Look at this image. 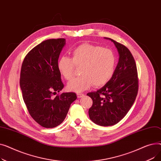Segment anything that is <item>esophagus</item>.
I'll return each instance as SVG.
<instances>
[{"label":"esophagus","instance_id":"1","mask_svg":"<svg viewBox=\"0 0 161 161\" xmlns=\"http://www.w3.org/2000/svg\"><path fill=\"white\" fill-rule=\"evenodd\" d=\"M77 97H78V98H82L84 97V95L82 93H78Z\"/></svg>","mask_w":161,"mask_h":161}]
</instances>
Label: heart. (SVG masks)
Wrapping results in <instances>:
<instances>
[{
	"instance_id": "obj_1",
	"label": "heart",
	"mask_w": 161,
	"mask_h": 161,
	"mask_svg": "<svg viewBox=\"0 0 161 161\" xmlns=\"http://www.w3.org/2000/svg\"><path fill=\"white\" fill-rule=\"evenodd\" d=\"M72 57L62 55L58 59L57 69L67 80L73 76L74 64L81 66L80 76L67 85L70 91L81 92L92 85L100 87L111 79L116 65V57L111 49L90 44H83L72 52Z\"/></svg>"
}]
</instances>
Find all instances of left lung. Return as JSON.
<instances>
[{"instance_id":"1","label":"left lung","mask_w":161,"mask_h":161,"mask_svg":"<svg viewBox=\"0 0 161 161\" xmlns=\"http://www.w3.org/2000/svg\"><path fill=\"white\" fill-rule=\"evenodd\" d=\"M111 40L119 53V61L111 79L97 91L88 92L92 100L89 109L90 119L97 125L107 126L119 123L133 105L138 91L136 64L129 49Z\"/></svg>"}]
</instances>
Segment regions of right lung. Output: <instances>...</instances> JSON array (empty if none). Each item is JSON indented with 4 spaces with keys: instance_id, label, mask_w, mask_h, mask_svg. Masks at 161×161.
Returning a JSON list of instances; mask_svg holds the SVG:
<instances>
[{
    "instance_id": "1",
    "label": "right lung",
    "mask_w": 161,
    "mask_h": 161,
    "mask_svg": "<svg viewBox=\"0 0 161 161\" xmlns=\"http://www.w3.org/2000/svg\"><path fill=\"white\" fill-rule=\"evenodd\" d=\"M65 44L64 38L44 40L30 51L21 66L20 87L23 100L33 119L45 128L60 125L77 98L74 92L53 97L64 87L57 61Z\"/></svg>"
}]
</instances>
